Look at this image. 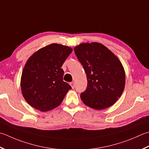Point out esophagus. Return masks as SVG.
<instances>
[{
	"instance_id": "obj_1",
	"label": "esophagus",
	"mask_w": 149,
	"mask_h": 149,
	"mask_svg": "<svg viewBox=\"0 0 149 149\" xmlns=\"http://www.w3.org/2000/svg\"><path fill=\"white\" fill-rule=\"evenodd\" d=\"M70 86H72V88H74V87H75V83L74 82H71L70 83Z\"/></svg>"
}]
</instances>
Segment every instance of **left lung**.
<instances>
[{
  "label": "left lung",
  "instance_id": "obj_1",
  "mask_svg": "<svg viewBox=\"0 0 149 149\" xmlns=\"http://www.w3.org/2000/svg\"><path fill=\"white\" fill-rule=\"evenodd\" d=\"M77 59L87 77V87L81 99L92 109L110 107L121 97L125 84V74L118 58L98 42L83 43L74 48Z\"/></svg>",
  "mask_w": 149,
  "mask_h": 149
}]
</instances>
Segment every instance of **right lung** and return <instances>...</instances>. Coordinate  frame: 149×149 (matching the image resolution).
I'll use <instances>...</instances> for the list:
<instances>
[{"label": "right lung", "instance_id": "add662e5", "mask_svg": "<svg viewBox=\"0 0 149 149\" xmlns=\"http://www.w3.org/2000/svg\"><path fill=\"white\" fill-rule=\"evenodd\" d=\"M72 52L68 46L52 44L29 58L23 70L20 86L30 106L46 112L62 103L72 87L63 81L61 66Z\"/></svg>", "mask_w": 149, "mask_h": 149}]
</instances>
